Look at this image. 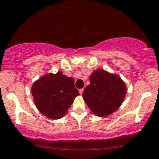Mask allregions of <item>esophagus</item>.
I'll return each instance as SVG.
<instances>
[{
	"label": "esophagus",
	"instance_id": "esophagus-1",
	"mask_svg": "<svg viewBox=\"0 0 159 159\" xmlns=\"http://www.w3.org/2000/svg\"><path fill=\"white\" fill-rule=\"evenodd\" d=\"M83 92H84V89H80V90H79V93L81 94V95H82V93H83Z\"/></svg>",
	"mask_w": 159,
	"mask_h": 159
}]
</instances>
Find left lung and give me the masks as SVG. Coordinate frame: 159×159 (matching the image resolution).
Returning <instances> with one entry per match:
<instances>
[{
	"instance_id": "8db88e82",
	"label": "left lung",
	"mask_w": 159,
	"mask_h": 159,
	"mask_svg": "<svg viewBox=\"0 0 159 159\" xmlns=\"http://www.w3.org/2000/svg\"><path fill=\"white\" fill-rule=\"evenodd\" d=\"M90 82L82 96L94 114L105 117L121 106L127 89L119 75L98 69L90 75Z\"/></svg>"
}]
</instances>
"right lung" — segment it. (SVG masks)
Here are the masks:
<instances>
[{
    "label": "right lung",
    "instance_id": "right-lung-1",
    "mask_svg": "<svg viewBox=\"0 0 159 159\" xmlns=\"http://www.w3.org/2000/svg\"><path fill=\"white\" fill-rule=\"evenodd\" d=\"M31 93L39 112L52 120L63 117L79 95L73 78L64 75L61 71L36 80L33 84Z\"/></svg>",
    "mask_w": 159,
    "mask_h": 159
}]
</instances>
